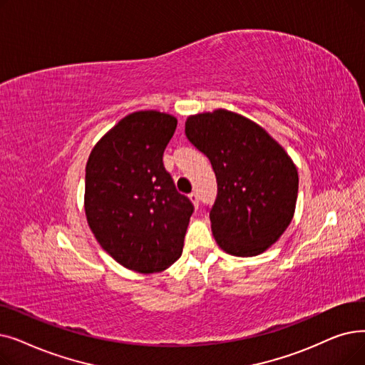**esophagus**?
Masks as SVG:
<instances>
[{"label":"esophagus","mask_w":365,"mask_h":365,"mask_svg":"<svg viewBox=\"0 0 365 365\" xmlns=\"http://www.w3.org/2000/svg\"><path fill=\"white\" fill-rule=\"evenodd\" d=\"M189 200L192 201V204L195 205V207H198V205H200V197H198V194H197V192L189 194Z\"/></svg>","instance_id":"esophagus-1"}]
</instances>
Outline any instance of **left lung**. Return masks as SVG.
Segmentation results:
<instances>
[{"label": "left lung", "mask_w": 365, "mask_h": 365, "mask_svg": "<svg viewBox=\"0 0 365 365\" xmlns=\"http://www.w3.org/2000/svg\"><path fill=\"white\" fill-rule=\"evenodd\" d=\"M185 134L216 174V243L234 257L259 255L294 217L298 173L289 155L262 126L224 108L189 116Z\"/></svg>", "instance_id": "left-lung-1"}]
</instances>
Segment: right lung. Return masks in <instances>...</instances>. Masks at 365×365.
I'll return each instance as SVG.
<instances>
[{
    "mask_svg": "<svg viewBox=\"0 0 365 365\" xmlns=\"http://www.w3.org/2000/svg\"><path fill=\"white\" fill-rule=\"evenodd\" d=\"M176 126L171 115L134 112L95 145L86 164L88 225L110 257L137 273L163 272L180 258L194 212L163 163Z\"/></svg>",
    "mask_w": 365,
    "mask_h": 365,
    "instance_id": "1",
    "label": "right lung"
}]
</instances>
